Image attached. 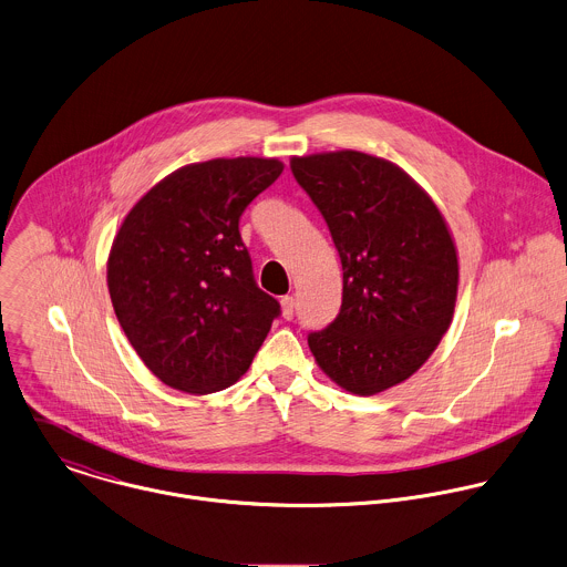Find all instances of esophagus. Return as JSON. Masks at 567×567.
<instances>
[{"label":"esophagus","mask_w":567,"mask_h":567,"mask_svg":"<svg viewBox=\"0 0 567 567\" xmlns=\"http://www.w3.org/2000/svg\"><path fill=\"white\" fill-rule=\"evenodd\" d=\"M280 305H282V318H285V320H293V313H296V298H293V296H285V298L280 300Z\"/></svg>","instance_id":"1"}]
</instances>
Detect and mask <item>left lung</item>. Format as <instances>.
Segmentation results:
<instances>
[{
  "label": "left lung",
  "instance_id": "8db88e82",
  "mask_svg": "<svg viewBox=\"0 0 567 567\" xmlns=\"http://www.w3.org/2000/svg\"><path fill=\"white\" fill-rule=\"evenodd\" d=\"M342 262V307L309 333L320 369L355 395L411 378L446 333L460 282L455 243L429 194L391 161L342 150L293 156Z\"/></svg>",
  "mask_w": 567,
  "mask_h": 567
}]
</instances>
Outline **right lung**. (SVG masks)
<instances>
[{"instance_id":"right-lung-1","label":"right lung","mask_w":567,"mask_h":567,"mask_svg":"<svg viewBox=\"0 0 567 567\" xmlns=\"http://www.w3.org/2000/svg\"><path fill=\"white\" fill-rule=\"evenodd\" d=\"M280 174V161L256 156L185 165L125 216L107 289L130 344L163 384L198 395L231 386L280 316L238 231Z\"/></svg>"}]
</instances>
